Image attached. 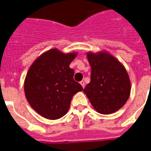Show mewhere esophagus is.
<instances>
[{
    "instance_id": "esophagus-1",
    "label": "esophagus",
    "mask_w": 151,
    "mask_h": 151,
    "mask_svg": "<svg viewBox=\"0 0 151 151\" xmlns=\"http://www.w3.org/2000/svg\"><path fill=\"white\" fill-rule=\"evenodd\" d=\"M80 84L81 85V86H82L83 88L85 87V81H81L80 82Z\"/></svg>"
}]
</instances>
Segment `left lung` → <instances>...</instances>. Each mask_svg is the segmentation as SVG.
I'll return each instance as SVG.
<instances>
[{
	"mask_svg": "<svg viewBox=\"0 0 151 151\" xmlns=\"http://www.w3.org/2000/svg\"><path fill=\"white\" fill-rule=\"evenodd\" d=\"M91 81L85 94L97 112L110 114L126 103L131 92L129 73L121 62L106 51L87 52Z\"/></svg>",
	"mask_w": 151,
	"mask_h": 151,
	"instance_id": "8db88e82",
	"label": "left lung"
}]
</instances>
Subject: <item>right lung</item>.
Returning <instances> with one entry per match:
<instances>
[{"label":"right lung","mask_w":151,"mask_h":151,"mask_svg":"<svg viewBox=\"0 0 151 151\" xmlns=\"http://www.w3.org/2000/svg\"><path fill=\"white\" fill-rule=\"evenodd\" d=\"M78 53H63L52 48L37 57L29 67L24 81L28 103L45 118L56 120L68 112L73 95L82 86L73 80L70 64Z\"/></svg>","instance_id":"right-lung-1"}]
</instances>
